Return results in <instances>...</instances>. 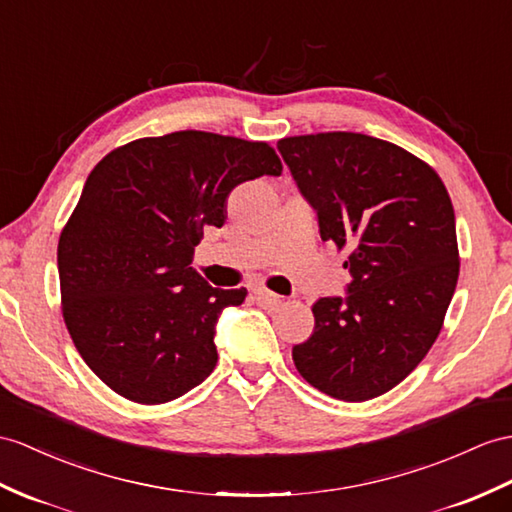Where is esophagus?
Masks as SVG:
<instances>
[{"label": "esophagus", "instance_id": "1", "mask_svg": "<svg viewBox=\"0 0 512 512\" xmlns=\"http://www.w3.org/2000/svg\"><path fill=\"white\" fill-rule=\"evenodd\" d=\"M254 299H256L260 306L271 308V310L282 304V297L276 295L273 291H269V289H265V286H256V289H254Z\"/></svg>", "mask_w": 512, "mask_h": 512}]
</instances>
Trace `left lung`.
Returning <instances> with one entry per match:
<instances>
[{
  "label": "left lung",
  "instance_id": "left-lung-1",
  "mask_svg": "<svg viewBox=\"0 0 512 512\" xmlns=\"http://www.w3.org/2000/svg\"><path fill=\"white\" fill-rule=\"evenodd\" d=\"M278 149L352 273L347 297L313 304L315 332L293 347V363L321 393L371 400L441 332L460 269L452 199L428 162L367 134L289 136Z\"/></svg>",
  "mask_w": 512,
  "mask_h": 512
}]
</instances>
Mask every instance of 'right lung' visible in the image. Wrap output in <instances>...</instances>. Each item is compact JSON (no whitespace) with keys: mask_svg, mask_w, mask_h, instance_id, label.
<instances>
[{"mask_svg":"<svg viewBox=\"0 0 512 512\" xmlns=\"http://www.w3.org/2000/svg\"><path fill=\"white\" fill-rule=\"evenodd\" d=\"M269 143L182 130L97 162L58 241L62 317L112 391L165 404L217 365L215 326L245 289H213L191 267L206 226L221 228L234 186L280 176Z\"/></svg>","mask_w":512,"mask_h":512,"instance_id":"1","label":"right lung"}]
</instances>
